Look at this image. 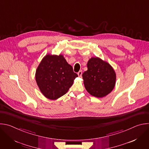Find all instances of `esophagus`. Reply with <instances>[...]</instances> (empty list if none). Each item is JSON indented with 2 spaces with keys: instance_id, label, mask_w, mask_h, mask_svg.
Segmentation results:
<instances>
[{
  "instance_id": "esophagus-1",
  "label": "esophagus",
  "mask_w": 149,
  "mask_h": 149,
  "mask_svg": "<svg viewBox=\"0 0 149 149\" xmlns=\"http://www.w3.org/2000/svg\"><path fill=\"white\" fill-rule=\"evenodd\" d=\"M82 72L81 71H79L77 73V74H78V75L79 77H81V76H82Z\"/></svg>"
}]
</instances>
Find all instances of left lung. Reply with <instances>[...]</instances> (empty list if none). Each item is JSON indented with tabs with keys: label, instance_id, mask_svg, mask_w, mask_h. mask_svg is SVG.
<instances>
[{
	"label": "left lung",
	"instance_id": "obj_1",
	"mask_svg": "<svg viewBox=\"0 0 149 149\" xmlns=\"http://www.w3.org/2000/svg\"><path fill=\"white\" fill-rule=\"evenodd\" d=\"M87 68L82 77L88 93L97 98L110 94L116 81V72L110 63L98 57H92L87 62Z\"/></svg>",
	"mask_w": 149,
	"mask_h": 149
}]
</instances>
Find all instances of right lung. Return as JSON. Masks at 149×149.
I'll return each mask as SVG.
<instances>
[{"instance_id": "add662e5", "label": "right lung", "mask_w": 149, "mask_h": 149, "mask_svg": "<svg viewBox=\"0 0 149 149\" xmlns=\"http://www.w3.org/2000/svg\"><path fill=\"white\" fill-rule=\"evenodd\" d=\"M77 77L62 54H47L41 60L35 73L36 82L40 92L51 100L65 94Z\"/></svg>"}]
</instances>
